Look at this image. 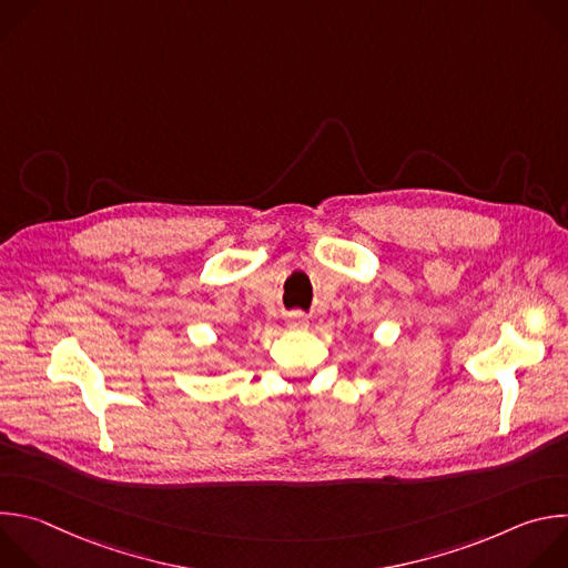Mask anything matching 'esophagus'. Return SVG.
<instances>
[{"label":"esophagus","mask_w":568,"mask_h":568,"mask_svg":"<svg viewBox=\"0 0 568 568\" xmlns=\"http://www.w3.org/2000/svg\"><path fill=\"white\" fill-rule=\"evenodd\" d=\"M287 326L290 328H307V316L303 312H292L287 316Z\"/></svg>","instance_id":"34e87169"}]
</instances>
